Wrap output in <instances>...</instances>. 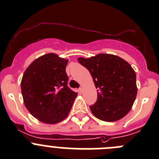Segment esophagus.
Listing matches in <instances>:
<instances>
[{"instance_id": "1", "label": "esophagus", "mask_w": 159, "mask_h": 159, "mask_svg": "<svg viewBox=\"0 0 159 159\" xmlns=\"http://www.w3.org/2000/svg\"><path fill=\"white\" fill-rule=\"evenodd\" d=\"M78 93H81L83 92V89L81 88V87H80V88L78 89Z\"/></svg>"}]
</instances>
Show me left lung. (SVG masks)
I'll return each mask as SVG.
<instances>
[{
	"mask_svg": "<svg viewBox=\"0 0 159 159\" xmlns=\"http://www.w3.org/2000/svg\"><path fill=\"white\" fill-rule=\"evenodd\" d=\"M78 62L86 67L97 90V100L90 106L99 119L115 121L128 114L136 99V73L129 63L115 55L99 54Z\"/></svg>",
	"mask_w": 159,
	"mask_h": 159,
	"instance_id": "1",
	"label": "left lung"
}]
</instances>
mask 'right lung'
<instances>
[{
	"mask_svg": "<svg viewBox=\"0 0 159 159\" xmlns=\"http://www.w3.org/2000/svg\"><path fill=\"white\" fill-rule=\"evenodd\" d=\"M67 59L48 53L33 62L23 74L25 106L39 121L55 124L67 117L78 93L68 87Z\"/></svg>",
	"mask_w": 159,
	"mask_h": 159,
	"instance_id": "obj_1",
	"label": "right lung"
}]
</instances>
